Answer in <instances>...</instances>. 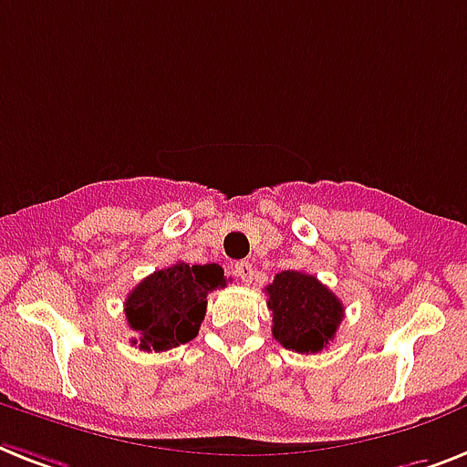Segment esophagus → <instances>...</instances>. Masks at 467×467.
Wrapping results in <instances>:
<instances>
[{
	"label": "esophagus",
	"mask_w": 467,
	"mask_h": 467,
	"mask_svg": "<svg viewBox=\"0 0 467 467\" xmlns=\"http://www.w3.org/2000/svg\"><path fill=\"white\" fill-rule=\"evenodd\" d=\"M236 275L243 284H250V281H253V275H255V269H253V265H250L248 260H241L236 262Z\"/></svg>",
	"instance_id": "esophagus-1"
}]
</instances>
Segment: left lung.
<instances>
[{
  "mask_svg": "<svg viewBox=\"0 0 467 467\" xmlns=\"http://www.w3.org/2000/svg\"><path fill=\"white\" fill-rule=\"evenodd\" d=\"M272 334L284 348L319 353L329 346L344 319V303L317 276L286 269L267 288Z\"/></svg>",
  "mask_w": 467,
  "mask_h": 467,
  "instance_id": "obj_1",
  "label": "left lung"
}]
</instances>
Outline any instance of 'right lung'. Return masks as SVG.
Instances as JSON below:
<instances>
[{
    "label": "right lung",
    "instance_id": "right-lung-1",
    "mask_svg": "<svg viewBox=\"0 0 467 467\" xmlns=\"http://www.w3.org/2000/svg\"><path fill=\"white\" fill-rule=\"evenodd\" d=\"M226 286L219 265L176 262L145 276L129 294L123 310L129 327L138 334L133 344L142 350H169L198 337L205 319L207 294Z\"/></svg>",
    "mask_w": 467,
    "mask_h": 467
}]
</instances>
